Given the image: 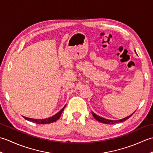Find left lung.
I'll return each instance as SVG.
<instances>
[{
    "mask_svg": "<svg viewBox=\"0 0 153 153\" xmlns=\"http://www.w3.org/2000/svg\"><path fill=\"white\" fill-rule=\"evenodd\" d=\"M135 53H136V51H135ZM137 54V53H136ZM134 113H132L131 114H130L128 116L126 117V118H122L121 120H108V119H106V118H102V117H100L98 115H97L95 113H94L93 112H92V114L94 117V118H95V120H97V121H99L100 122H102V123H107V124H113V123H119V122H124L125 120H128L129 118H130V117L134 114Z\"/></svg>",
    "mask_w": 153,
    "mask_h": 153,
    "instance_id": "obj_1",
    "label": "left lung"
}]
</instances>
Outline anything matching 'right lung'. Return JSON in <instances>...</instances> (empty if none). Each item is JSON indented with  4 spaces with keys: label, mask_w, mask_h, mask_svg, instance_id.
Segmentation results:
<instances>
[{
    "label": "right lung",
    "mask_w": 153,
    "mask_h": 153,
    "mask_svg": "<svg viewBox=\"0 0 153 153\" xmlns=\"http://www.w3.org/2000/svg\"><path fill=\"white\" fill-rule=\"evenodd\" d=\"M65 105L62 108L59 112L58 113H56V114L50 117V118H45V119H33V118H27V117H25V116H23V118H24L25 120H28V121L31 122H33L35 123H38V124H47V123H51L52 122H56L58 119L60 118V117L61 116V114L62 112H63V110L65 108Z\"/></svg>",
    "instance_id": "1"
}]
</instances>
